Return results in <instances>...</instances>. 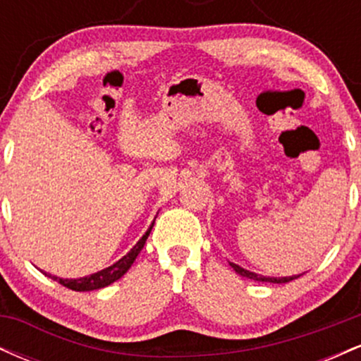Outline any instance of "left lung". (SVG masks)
<instances>
[{"instance_id":"1","label":"left lung","mask_w":361,"mask_h":361,"mask_svg":"<svg viewBox=\"0 0 361 361\" xmlns=\"http://www.w3.org/2000/svg\"><path fill=\"white\" fill-rule=\"evenodd\" d=\"M231 267L234 268V271L235 273H239V275L241 276H246V279H251V280H255V281H270V283H287V281H292V280H295V279H299V276H281V279H273V276H263V275H256V273H252V271H247V270H244V268H241L239 267V264H235V263H229Z\"/></svg>"}]
</instances>
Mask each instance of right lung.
Listing matches in <instances>:
<instances>
[{"label": "right lung", "mask_w": 361, "mask_h": 361, "mask_svg": "<svg viewBox=\"0 0 361 361\" xmlns=\"http://www.w3.org/2000/svg\"><path fill=\"white\" fill-rule=\"evenodd\" d=\"M152 226H154V222L151 224V227L147 229V233L139 239V243L135 244V246L132 247V250L128 251L122 259H118L117 263H114L111 267L105 268V270L93 273V275H88V276H82V279H78V280H73V279L62 280V279H57V276L49 275V273H45V271H42V273L45 276H49V279H52L54 281H59V283L64 285V287L74 290V292H90V290H98V288L106 287V285L114 283V281L122 279V276L128 271V268L132 267V263H134L135 258H137L139 252L142 251V247L147 241V235H149V233H151Z\"/></svg>", "instance_id": "right-lung-1"}]
</instances>
